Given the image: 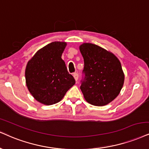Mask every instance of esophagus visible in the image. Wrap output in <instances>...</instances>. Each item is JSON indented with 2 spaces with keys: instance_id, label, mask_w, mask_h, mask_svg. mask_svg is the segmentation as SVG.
Instances as JSON below:
<instances>
[{
  "instance_id": "1",
  "label": "esophagus",
  "mask_w": 149,
  "mask_h": 149,
  "mask_svg": "<svg viewBox=\"0 0 149 149\" xmlns=\"http://www.w3.org/2000/svg\"><path fill=\"white\" fill-rule=\"evenodd\" d=\"M73 77H74L75 81H77L78 80V77H79V75L77 72H74V74H73Z\"/></svg>"
}]
</instances>
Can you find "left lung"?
<instances>
[{"label": "left lung", "instance_id": "8db88e82", "mask_svg": "<svg viewBox=\"0 0 149 149\" xmlns=\"http://www.w3.org/2000/svg\"><path fill=\"white\" fill-rule=\"evenodd\" d=\"M79 50L84 61L85 79L80 88L86 102L93 106L107 105L120 93L124 73L118 58L99 45L84 43Z\"/></svg>", "mask_w": 149, "mask_h": 149}]
</instances>
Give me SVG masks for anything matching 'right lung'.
<instances>
[{
	"instance_id": "add662e5",
	"label": "right lung",
	"mask_w": 149,
	"mask_h": 149,
	"mask_svg": "<svg viewBox=\"0 0 149 149\" xmlns=\"http://www.w3.org/2000/svg\"><path fill=\"white\" fill-rule=\"evenodd\" d=\"M67 43L54 41L38 49L27 62L25 83L33 97L44 105L59 102L75 84L61 58Z\"/></svg>"
}]
</instances>
